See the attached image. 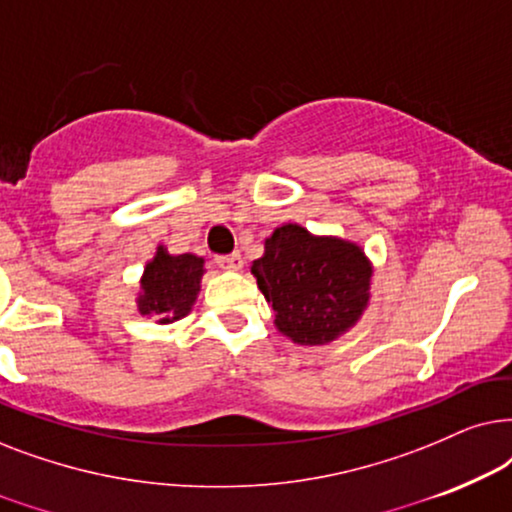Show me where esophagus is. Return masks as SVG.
<instances>
[{
    "mask_svg": "<svg viewBox=\"0 0 512 512\" xmlns=\"http://www.w3.org/2000/svg\"><path fill=\"white\" fill-rule=\"evenodd\" d=\"M215 262H217V267H222V269H227V271H238V269L243 267L241 252H229V255H217Z\"/></svg>",
    "mask_w": 512,
    "mask_h": 512,
    "instance_id": "34e87169",
    "label": "esophagus"
}]
</instances>
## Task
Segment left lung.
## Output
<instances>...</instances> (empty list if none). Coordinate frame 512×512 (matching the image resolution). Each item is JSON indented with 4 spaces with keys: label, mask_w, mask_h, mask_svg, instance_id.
<instances>
[{
    "label": "left lung",
    "mask_w": 512,
    "mask_h": 512,
    "mask_svg": "<svg viewBox=\"0 0 512 512\" xmlns=\"http://www.w3.org/2000/svg\"><path fill=\"white\" fill-rule=\"evenodd\" d=\"M276 327L297 344H327L356 323L370 299L372 267L356 243L283 224L252 262Z\"/></svg>",
    "instance_id": "8db88e82"
}]
</instances>
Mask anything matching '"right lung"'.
<instances>
[{"label": "right lung", "mask_w": 512, "mask_h": 512, "mask_svg": "<svg viewBox=\"0 0 512 512\" xmlns=\"http://www.w3.org/2000/svg\"><path fill=\"white\" fill-rule=\"evenodd\" d=\"M203 276V257L192 252L185 255H168L166 248L159 245L156 257L145 267L142 276L140 313H154L159 323H173V320L187 316L192 309L199 283Z\"/></svg>", "instance_id": "right-lung-1"}]
</instances>
